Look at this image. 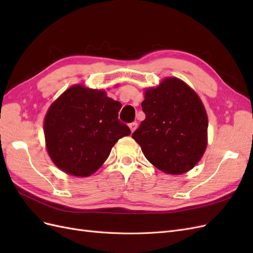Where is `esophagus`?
<instances>
[{
    "instance_id": "esophagus-1",
    "label": "esophagus",
    "mask_w": 253,
    "mask_h": 253,
    "mask_svg": "<svg viewBox=\"0 0 253 253\" xmlns=\"http://www.w3.org/2000/svg\"><path fill=\"white\" fill-rule=\"evenodd\" d=\"M128 126H129V128H131V131L133 133L135 129L137 128V126H138V125H137V122H132V124L128 125Z\"/></svg>"
}]
</instances>
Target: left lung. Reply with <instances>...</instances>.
Instances as JSON below:
<instances>
[{
	"label": "left lung",
	"instance_id": "obj_1",
	"mask_svg": "<svg viewBox=\"0 0 253 253\" xmlns=\"http://www.w3.org/2000/svg\"><path fill=\"white\" fill-rule=\"evenodd\" d=\"M141 106L145 119L132 137L145 158L167 174L192 169L207 148L208 117L201 98L171 77L145 90Z\"/></svg>",
	"mask_w": 253,
	"mask_h": 253
}]
</instances>
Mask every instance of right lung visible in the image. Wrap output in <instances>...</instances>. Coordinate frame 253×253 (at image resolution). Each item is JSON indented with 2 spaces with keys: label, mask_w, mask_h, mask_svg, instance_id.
Masks as SVG:
<instances>
[{
  "label": "right lung",
  "mask_w": 253,
  "mask_h": 253,
  "mask_svg": "<svg viewBox=\"0 0 253 253\" xmlns=\"http://www.w3.org/2000/svg\"><path fill=\"white\" fill-rule=\"evenodd\" d=\"M121 103L104 90L74 85L53 102L44 119L48 155L60 170L86 177L108 159L114 144L131 129L120 122Z\"/></svg>",
  "instance_id": "1"
}]
</instances>
